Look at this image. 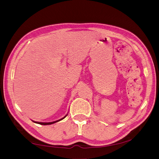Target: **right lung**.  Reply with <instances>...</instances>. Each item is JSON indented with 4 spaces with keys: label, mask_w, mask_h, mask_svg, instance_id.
Wrapping results in <instances>:
<instances>
[{
    "label": "right lung",
    "mask_w": 159,
    "mask_h": 159,
    "mask_svg": "<svg viewBox=\"0 0 159 159\" xmlns=\"http://www.w3.org/2000/svg\"><path fill=\"white\" fill-rule=\"evenodd\" d=\"M67 116V115L65 116H64L63 118H62L61 119H59V120H56V121H54V122H49V123H42V122H35V121H34V123H38V124H40V125H51V124H53V123H57V122H58V121H60V120H63V119H65V117Z\"/></svg>",
    "instance_id": "obj_1"
}]
</instances>
